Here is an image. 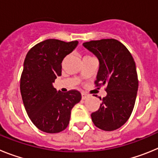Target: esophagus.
Returning a JSON list of instances; mask_svg holds the SVG:
<instances>
[{"instance_id": "1", "label": "esophagus", "mask_w": 158, "mask_h": 158, "mask_svg": "<svg viewBox=\"0 0 158 158\" xmlns=\"http://www.w3.org/2000/svg\"><path fill=\"white\" fill-rule=\"evenodd\" d=\"M88 95L86 94L85 93H81V97H82V100H85V99L88 98Z\"/></svg>"}]
</instances>
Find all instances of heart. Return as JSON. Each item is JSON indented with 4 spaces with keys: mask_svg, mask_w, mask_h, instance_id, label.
I'll list each match as a JSON object with an SVG mask.
<instances>
[{
    "mask_svg": "<svg viewBox=\"0 0 158 158\" xmlns=\"http://www.w3.org/2000/svg\"><path fill=\"white\" fill-rule=\"evenodd\" d=\"M86 57H89V56H86Z\"/></svg>",
    "mask_w": 158,
    "mask_h": 158,
    "instance_id": "heart-1",
    "label": "heart"
}]
</instances>
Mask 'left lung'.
Instances as JSON below:
<instances>
[{
  "instance_id": "8db88e82",
  "label": "left lung",
  "mask_w": 158,
  "mask_h": 158,
  "mask_svg": "<svg viewBox=\"0 0 158 158\" xmlns=\"http://www.w3.org/2000/svg\"><path fill=\"white\" fill-rule=\"evenodd\" d=\"M83 46L99 60L96 86L107 85V96L100 97L102 103L92 113V120L103 131H115L128 120L135 106L139 88L135 62L127 48L114 39L93 40Z\"/></svg>"
}]
</instances>
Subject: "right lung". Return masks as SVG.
Returning a JSON list of instances; mask_svg holds the SVG:
<instances>
[{"mask_svg": "<svg viewBox=\"0 0 158 158\" xmlns=\"http://www.w3.org/2000/svg\"><path fill=\"white\" fill-rule=\"evenodd\" d=\"M69 43L50 40L39 43L27 52L20 78V93L25 109L35 126L46 133L64 131L71 110L81 100L77 90L57 91L53 83L62 75V62L77 47Z\"/></svg>", "mask_w": 158, "mask_h": 158, "instance_id": "1", "label": "right lung"}]
</instances>
